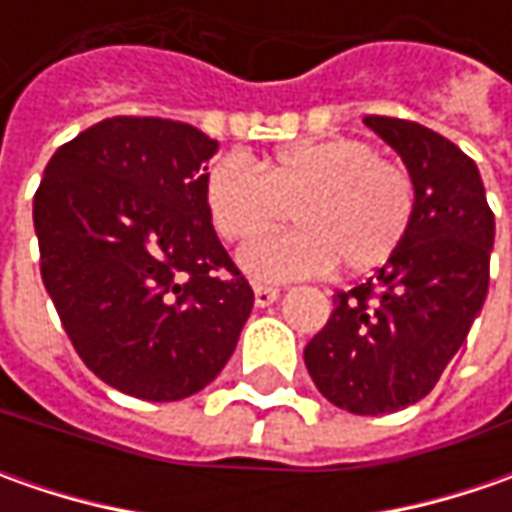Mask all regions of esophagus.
<instances>
[{
	"label": "esophagus",
	"mask_w": 512,
	"mask_h": 512,
	"mask_svg": "<svg viewBox=\"0 0 512 512\" xmlns=\"http://www.w3.org/2000/svg\"><path fill=\"white\" fill-rule=\"evenodd\" d=\"M253 296H256V307L273 305L279 299V287L273 285H253Z\"/></svg>",
	"instance_id": "obj_1"
}]
</instances>
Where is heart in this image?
I'll use <instances>...</instances> for the list:
<instances>
[{"label": "heart", "mask_w": 512, "mask_h": 512, "mask_svg": "<svg viewBox=\"0 0 512 512\" xmlns=\"http://www.w3.org/2000/svg\"><path fill=\"white\" fill-rule=\"evenodd\" d=\"M210 222L225 242L282 225L296 230L256 239L242 265L256 279L285 282L342 265L362 273L402 245L416 216L410 170L356 136H330L279 150L262 168L225 153L205 176Z\"/></svg>", "instance_id": "b5f03b06"}]
</instances>
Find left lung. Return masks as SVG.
Wrapping results in <instances>:
<instances>
[{
	"label": "left lung",
	"instance_id": "1",
	"mask_svg": "<svg viewBox=\"0 0 512 512\" xmlns=\"http://www.w3.org/2000/svg\"><path fill=\"white\" fill-rule=\"evenodd\" d=\"M416 185V216L376 276L336 290L327 325L305 347L327 402L359 416L424 399L459 353L490 282L496 219L476 162L419 122L364 116Z\"/></svg>",
	"mask_w": 512,
	"mask_h": 512
}]
</instances>
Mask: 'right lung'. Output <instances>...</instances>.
Masks as SVG:
<instances>
[{
    "instance_id": "right-lung-1",
    "label": "right lung",
    "mask_w": 512,
    "mask_h": 512,
    "mask_svg": "<svg viewBox=\"0 0 512 512\" xmlns=\"http://www.w3.org/2000/svg\"><path fill=\"white\" fill-rule=\"evenodd\" d=\"M216 148L187 122L113 116L56 150L33 196L39 270L70 344L145 402L213 382L253 310L205 205Z\"/></svg>"
}]
</instances>
